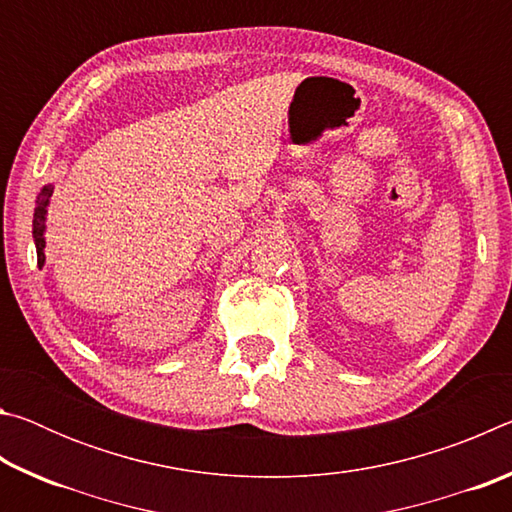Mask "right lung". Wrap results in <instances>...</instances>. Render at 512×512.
Segmentation results:
<instances>
[{
    "instance_id": "add662e5",
    "label": "right lung",
    "mask_w": 512,
    "mask_h": 512,
    "mask_svg": "<svg viewBox=\"0 0 512 512\" xmlns=\"http://www.w3.org/2000/svg\"><path fill=\"white\" fill-rule=\"evenodd\" d=\"M51 194H54V187L51 185L42 187V192L38 194V201H36V212H33V241H36V250H38V266L45 264V216H47V205H49Z\"/></svg>"
}]
</instances>
